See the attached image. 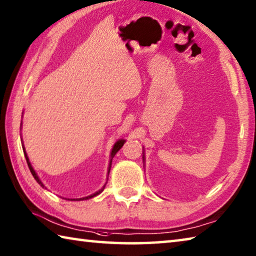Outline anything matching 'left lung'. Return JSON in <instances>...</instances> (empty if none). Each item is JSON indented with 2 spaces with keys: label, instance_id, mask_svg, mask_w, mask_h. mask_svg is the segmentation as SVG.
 Instances as JSON below:
<instances>
[{
  "label": "left lung",
  "instance_id": "1",
  "mask_svg": "<svg viewBox=\"0 0 256 256\" xmlns=\"http://www.w3.org/2000/svg\"><path fill=\"white\" fill-rule=\"evenodd\" d=\"M143 156H144V154H143ZM143 160H144V156H143Z\"/></svg>",
  "mask_w": 256,
  "mask_h": 256
}]
</instances>
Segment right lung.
<instances>
[{
  "label": "right lung",
  "instance_id": "right-lung-1",
  "mask_svg": "<svg viewBox=\"0 0 256 256\" xmlns=\"http://www.w3.org/2000/svg\"><path fill=\"white\" fill-rule=\"evenodd\" d=\"M21 126H22V122H21ZM21 142H22V138H21ZM22 143H23V142H22ZM124 143H125V140H124V138H120V140H118V141H116V142L114 143L112 151H110V164H108V176L110 174V166H112V160H113V158L115 156V154H116V153H118V151L120 150V148L123 146V144H124ZM22 148H23V152H24V156H26V164H28V166H29V169H30V171H31L32 176H34V178L36 179V182H38V184L41 186V187H42V188H46V187H44V184H42V181L40 180V178L38 176V174H36V172L34 171V166H31V162H30V160H29V158H28V154H26V152L24 146H22ZM106 184H108V181H106L105 184L103 186V188H100V190H97L96 192L90 194V196H87V197H82V198H76V199H68V200H76V202H80V200H87V199H90V198H92V197H95V196H97V194H100L102 192H103L104 188H105V186H106ZM46 189H47V188H46Z\"/></svg>",
  "mask_w": 256,
  "mask_h": 256
}]
</instances>
